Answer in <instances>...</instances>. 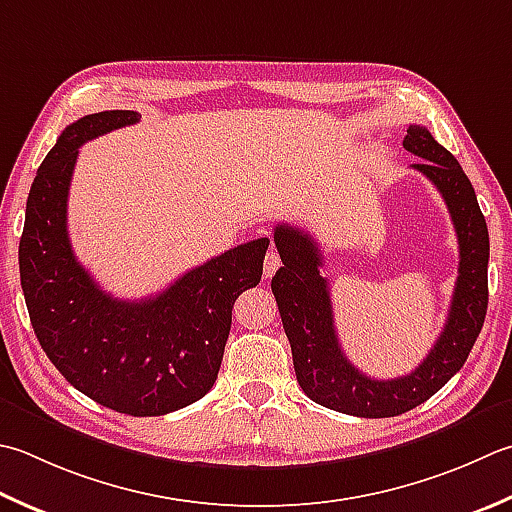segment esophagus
Masks as SVG:
<instances>
[{"mask_svg":"<svg viewBox=\"0 0 512 512\" xmlns=\"http://www.w3.org/2000/svg\"><path fill=\"white\" fill-rule=\"evenodd\" d=\"M279 266H282V257H279L277 250L270 246V250L266 253V259H264V275L266 277H273L277 273Z\"/></svg>","mask_w":512,"mask_h":512,"instance_id":"1","label":"esophagus"}]
</instances>
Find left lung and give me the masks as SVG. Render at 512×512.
Listing matches in <instances>:
<instances>
[{
	"instance_id": "left-lung-1",
	"label": "left lung",
	"mask_w": 512,
	"mask_h": 512,
	"mask_svg": "<svg viewBox=\"0 0 512 512\" xmlns=\"http://www.w3.org/2000/svg\"><path fill=\"white\" fill-rule=\"evenodd\" d=\"M404 148L424 162L413 164L437 186L459 242V275L442 335L415 370L395 379H373L348 362L337 339L324 257L306 230L275 226L282 257L270 288L293 350L297 382L315 404L355 417H395L424 404L459 368L475 346L488 308V228L475 188L448 150L424 126H408Z\"/></svg>"
}]
</instances>
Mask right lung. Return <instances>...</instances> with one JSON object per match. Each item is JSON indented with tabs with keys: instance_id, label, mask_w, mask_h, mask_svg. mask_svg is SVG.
<instances>
[{
	"instance_id": "obj_1",
	"label": "right lung",
	"mask_w": 512,
	"mask_h": 512,
	"mask_svg": "<svg viewBox=\"0 0 512 512\" xmlns=\"http://www.w3.org/2000/svg\"><path fill=\"white\" fill-rule=\"evenodd\" d=\"M139 117L104 110L59 135L28 193L19 277L30 324L66 382L117 413L157 417L213 388L233 304L262 279L270 242L262 237L230 248L139 302L104 293L70 246L68 188L79 146Z\"/></svg>"
}]
</instances>
